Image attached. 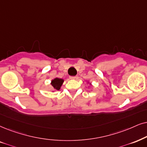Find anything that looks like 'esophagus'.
<instances>
[{
  "label": "esophagus",
  "mask_w": 147,
  "mask_h": 147,
  "mask_svg": "<svg viewBox=\"0 0 147 147\" xmlns=\"http://www.w3.org/2000/svg\"><path fill=\"white\" fill-rule=\"evenodd\" d=\"M77 78V77H76V76H70V79H76Z\"/></svg>",
  "instance_id": "esophagus-1"
}]
</instances>
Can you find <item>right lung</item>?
Returning a JSON list of instances; mask_svg holds the SVG:
<instances>
[{
  "label": "right lung",
  "mask_w": 147,
  "mask_h": 147,
  "mask_svg": "<svg viewBox=\"0 0 147 147\" xmlns=\"http://www.w3.org/2000/svg\"><path fill=\"white\" fill-rule=\"evenodd\" d=\"M63 82H64V79H59V78H55L54 79H53L51 81V84L52 86H53L54 90H60Z\"/></svg>",
  "instance_id": "add662e5"
}]
</instances>
